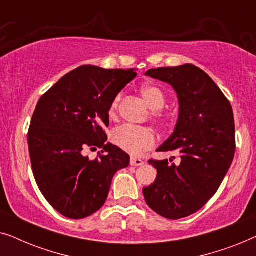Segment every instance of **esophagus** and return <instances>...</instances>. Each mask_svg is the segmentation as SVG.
Segmentation results:
<instances>
[{"mask_svg": "<svg viewBox=\"0 0 256 256\" xmlns=\"http://www.w3.org/2000/svg\"><path fill=\"white\" fill-rule=\"evenodd\" d=\"M144 162L141 158H136V157H132L130 158V166H143Z\"/></svg>", "mask_w": 256, "mask_h": 256, "instance_id": "1", "label": "esophagus"}]
</instances>
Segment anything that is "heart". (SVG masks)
<instances>
[{
    "mask_svg": "<svg viewBox=\"0 0 256 256\" xmlns=\"http://www.w3.org/2000/svg\"><path fill=\"white\" fill-rule=\"evenodd\" d=\"M141 93L146 104L152 110H162L166 104V96L162 90L155 85H146L141 88ZM122 99V94L118 93L116 96L112 100L108 107V116L112 120L118 118V107ZM155 115L160 118H166L160 112H156ZM156 135L150 128L135 127V126H122V127L115 129L112 134V141L118 148L124 152L130 154V155L138 156L141 155L146 150L152 149L156 143Z\"/></svg>",
    "mask_w": 256,
    "mask_h": 256,
    "instance_id": "obj_1",
    "label": "heart"
}]
</instances>
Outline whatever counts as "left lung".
Returning a JSON list of instances; mask_svg holds the SVG:
<instances>
[{
	"instance_id": "8db88e82",
	"label": "left lung",
	"mask_w": 256,
	"mask_h": 256,
	"mask_svg": "<svg viewBox=\"0 0 256 256\" xmlns=\"http://www.w3.org/2000/svg\"><path fill=\"white\" fill-rule=\"evenodd\" d=\"M146 76L170 84L180 101L174 134L157 152H177L172 160H149L157 169L154 184L143 188L149 208L168 219L199 211L225 178L236 152L233 110L216 82L197 66L149 70Z\"/></svg>"
}]
</instances>
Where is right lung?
<instances>
[{
	"instance_id": "obj_1",
	"label": "right lung",
	"mask_w": 256,
	"mask_h": 256,
	"mask_svg": "<svg viewBox=\"0 0 256 256\" xmlns=\"http://www.w3.org/2000/svg\"><path fill=\"white\" fill-rule=\"evenodd\" d=\"M138 76L134 70L85 65L68 72L40 96L28 144L32 172L45 199L66 218L82 219L102 208L129 155L107 140L108 107ZM102 148L96 160L84 150Z\"/></svg>"
}]
</instances>
